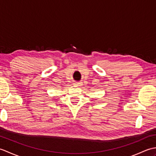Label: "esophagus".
Masks as SVG:
<instances>
[{"mask_svg":"<svg viewBox=\"0 0 156 156\" xmlns=\"http://www.w3.org/2000/svg\"><path fill=\"white\" fill-rule=\"evenodd\" d=\"M80 84L81 83H80V82H74V85H76V86H80Z\"/></svg>","mask_w":156,"mask_h":156,"instance_id":"1","label":"esophagus"}]
</instances>
